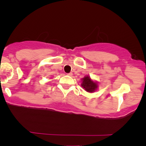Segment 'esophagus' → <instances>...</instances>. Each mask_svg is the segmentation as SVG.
<instances>
[{"mask_svg":"<svg viewBox=\"0 0 146 146\" xmlns=\"http://www.w3.org/2000/svg\"><path fill=\"white\" fill-rule=\"evenodd\" d=\"M68 76H72V72H70V73L68 74Z\"/></svg>","mask_w":146,"mask_h":146,"instance_id":"34e87169","label":"esophagus"}]
</instances>
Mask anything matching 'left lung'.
<instances>
[{
	"instance_id": "left-lung-1",
	"label": "left lung",
	"mask_w": 146,
	"mask_h": 146,
	"mask_svg": "<svg viewBox=\"0 0 146 146\" xmlns=\"http://www.w3.org/2000/svg\"><path fill=\"white\" fill-rule=\"evenodd\" d=\"M81 80V86L88 92H94L98 88V82L92 79L89 76H85Z\"/></svg>"
}]
</instances>
